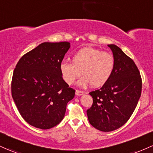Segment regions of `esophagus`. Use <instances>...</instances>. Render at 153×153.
<instances>
[{
    "instance_id": "34e87169",
    "label": "esophagus",
    "mask_w": 153,
    "mask_h": 153,
    "mask_svg": "<svg viewBox=\"0 0 153 153\" xmlns=\"http://www.w3.org/2000/svg\"><path fill=\"white\" fill-rule=\"evenodd\" d=\"M85 94L84 91H79V90H76L75 91V95L76 96H82Z\"/></svg>"
}]
</instances>
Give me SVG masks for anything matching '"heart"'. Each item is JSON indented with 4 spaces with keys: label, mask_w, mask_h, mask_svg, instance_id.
Returning a JSON list of instances; mask_svg holds the SVG:
<instances>
[{
    "label": "heart",
    "mask_w": 153,
    "mask_h": 153,
    "mask_svg": "<svg viewBox=\"0 0 153 153\" xmlns=\"http://www.w3.org/2000/svg\"><path fill=\"white\" fill-rule=\"evenodd\" d=\"M72 61V63H61V75L68 84L72 85L80 78L82 73L83 77L78 82V85L81 87L89 84L94 88L102 86L110 79L115 66V60L111 53L91 47L77 51Z\"/></svg>",
    "instance_id": "obj_1"
}]
</instances>
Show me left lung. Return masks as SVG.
<instances>
[{
	"label": "left lung",
	"instance_id": "obj_1",
	"mask_svg": "<svg viewBox=\"0 0 153 153\" xmlns=\"http://www.w3.org/2000/svg\"><path fill=\"white\" fill-rule=\"evenodd\" d=\"M115 66L110 79L100 89L90 92L93 105L87 110L91 125L109 132L123 126L131 116L142 92V78L137 65L116 45H107Z\"/></svg>",
	"mask_w": 153,
	"mask_h": 153
}]
</instances>
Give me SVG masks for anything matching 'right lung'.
I'll list each match as a JSON object with an SVG mask.
<instances>
[{
	"label": "right lung",
	"mask_w": 153,
	"mask_h": 153,
	"mask_svg": "<svg viewBox=\"0 0 153 153\" xmlns=\"http://www.w3.org/2000/svg\"><path fill=\"white\" fill-rule=\"evenodd\" d=\"M70 47L69 42H45L25 54L14 69L13 100L22 117L36 128L49 129L59 123L75 97L59 70Z\"/></svg>",
	"instance_id": "add662e5"
}]
</instances>
